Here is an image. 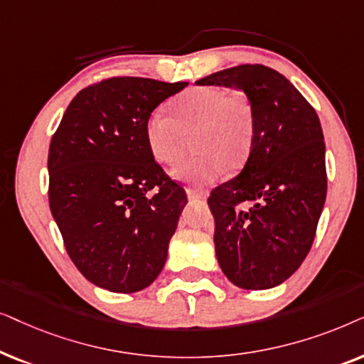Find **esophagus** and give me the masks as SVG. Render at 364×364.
<instances>
[{
    "label": "esophagus",
    "instance_id": "34e87169",
    "mask_svg": "<svg viewBox=\"0 0 364 364\" xmlns=\"http://www.w3.org/2000/svg\"><path fill=\"white\" fill-rule=\"evenodd\" d=\"M186 195H188V200H191V201H206V198H208L206 193L196 191V190H188Z\"/></svg>",
    "mask_w": 364,
    "mask_h": 364
}]
</instances>
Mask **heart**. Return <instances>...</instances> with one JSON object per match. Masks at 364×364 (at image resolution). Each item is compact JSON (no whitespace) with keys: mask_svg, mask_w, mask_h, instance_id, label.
<instances>
[{"mask_svg":"<svg viewBox=\"0 0 364 364\" xmlns=\"http://www.w3.org/2000/svg\"><path fill=\"white\" fill-rule=\"evenodd\" d=\"M174 116L158 108L148 116L144 133L153 156L164 164L183 156L186 134H195L201 153L171 169L178 181L201 188L215 183L223 169L238 168L248 156L255 134L250 100L216 86H196L173 101Z\"/></svg>","mask_w":364,"mask_h":364,"instance_id":"heart-1","label":"heart"}]
</instances>
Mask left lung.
<instances>
[{"mask_svg": "<svg viewBox=\"0 0 364 364\" xmlns=\"http://www.w3.org/2000/svg\"><path fill=\"white\" fill-rule=\"evenodd\" d=\"M241 90L255 116L250 156L238 176L211 191L215 250L235 287L269 289L309 253L326 200L319 118L281 73L240 65L196 81Z\"/></svg>", "mask_w": 364, "mask_h": 364, "instance_id": "left-lung-1", "label": "left lung"}]
</instances>
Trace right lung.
I'll return each mask as SVG.
<instances>
[{
	"mask_svg": "<svg viewBox=\"0 0 364 364\" xmlns=\"http://www.w3.org/2000/svg\"><path fill=\"white\" fill-rule=\"evenodd\" d=\"M186 85L123 76L88 86L51 139V215L71 261L96 287L141 291L166 263L188 200L154 161L144 126Z\"/></svg>",
	"mask_w": 364,
	"mask_h": 364,
	"instance_id": "1",
	"label": "right lung"
}]
</instances>
